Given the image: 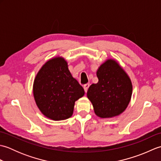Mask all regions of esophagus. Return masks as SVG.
I'll list each match as a JSON object with an SVG mask.
<instances>
[{"label": "esophagus", "instance_id": "1", "mask_svg": "<svg viewBox=\"0 0 161 161\" xmlns=\"http://www.w3.org/2000/svg\"><path fill=\"white\" fill-rule=\"evenodd\" d=\"M89 84H85V85H84V91H85V92H87V91H88V87H89Z\"/></svg>", "mask_w": 161, "mask_h": 161}]
</instances>
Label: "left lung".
<instances>
[{"mask_svg":"<svg viewBox=\"0 0 161 161\" xmlns=\"http://www.w3.org/2000/svg\"><path fill=\"white\" fill-rule=\"evenodd\" d=\"M96 75L98 82L91 84L87 91V97L93 105L95 115L101 118L119 115L131 101V79L114 59H108L102 63Z\"/></svg>","mask_w":161,"mask_h":161,"instance_id":"1","label":"left lung"}]
</instances>
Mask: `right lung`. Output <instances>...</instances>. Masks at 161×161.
I'll list each match as a JSON object with an SVG mask.
<instances>
[{"instance_id": "add662e5", "label": "right lung", "mask_w": 161, "mask_h": 161, "mask_svg": "<svg viewBox=\"0 0 161 161\" xmlns=\"http://www.w3.org/2000/svg\"><path fill=\"white\" fill-rule=\"evenodd\" d=\"M33 95L42 114L52 120H64L73 114L75 103L84 95V90L72 76L64 57L47 61L37 73Z\"/></svg>"}]
</instances>
